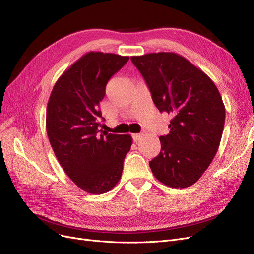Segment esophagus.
Wrapping results in <instances>:
<instances>
[{"instance_id": "obj_1", "label": "esophagus", "mask_w": 254, "mask_h": 254, "mask_svg": "<svg viewBox=\"0 0 254 254\" xmlns=\"http://www.w3.org/2000/svg\"><path fill=\"white\" fill-rule=\"evenodd\" d=\"M142 138V135L141 134H134L132 135V139H134V141L137 143L140 139Z\"/></svg>"}]
</instances>
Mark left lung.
<instances>
[{"label":"left lung","instance_id":"obj_1","mask_svg":"<svg viewBox=\"0 0 254 254\" xmlns=\"http://www.w3.org/2000/svg\"><path fill=\"white\" fill-rule=\"evenodd\" d=\"M147 83L156 108L172 114L161 152L149 162L154 177L174 189L194 184L214 158L225 108L214 82L175 52L130 57Z\"/></svg>","mask_w":254,"mask_h":254}]
</instances>
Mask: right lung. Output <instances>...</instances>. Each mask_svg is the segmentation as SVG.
I'll list each match as a JSON object with an SVG mask.
<instances>
[{"label": "right lung", "instance_id": "1", "mask_svg": "<svg viewBox=\"0 0 254 254\" xmlns=\"http://www.w3.org/2000/svg\"><path fill=\"white\" fill-rule=\"evenodd\" d=\"M114 53L89 51L58 79L46 109L51 147L65 174L91 194L111 190L122 177L129 135L99 130L108 80L128 61Z\"/></svg>", "mask_w": 254, "mask_h": 254}]
</instances>
